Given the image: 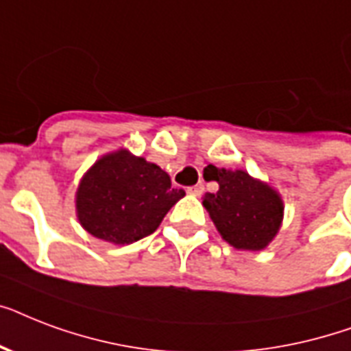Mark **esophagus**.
Masks as SVG:
<instances>
[{"label":"esophagus","mask_w":351,"mask_h":351,"mask_svg":"<svg viewBox=\"0 0 351 351\" xmlns=\"http://www.w3.org/2000/svg\"><path fill=\"white\" fill-rule=\"evenodd\" d=\"M187 191L191 193V195H195V197H200V195H202V193H204V184H197V186L189 187Z\"/></svg>","instance_id":"obj_1"}]
</instances>
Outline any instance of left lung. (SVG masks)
<instances>
[{
	"instance_id": "obj_1",
	"label": "left lung",
	"mask_w": 351,
	"mask_h": 351,
	"mask_svg": "<svg viewBox=\"0 0 351 351\" xmlns=\"http://www.w3.org/2000/svg\"><path fill=\"white\" fill-rule=\"evenodd\" d=\"M206 175L219 184V191L206 193L204 206L222 239L237 250H264L282 222L284 206L277 191L245 171L208 165L204 178Z\"/></svg>"
}]
</instances>
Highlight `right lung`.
Wrapping results in <instances>:
<instances>
[{"label":"right lung","mask_w":351,"mask_h":351,"mask_svg":"<svg viewBox=\"0 0 351 351\" xmlns=\"http://www.w3.org/2000/svg\"><path fill=\"white\" fill-rule=\"evenodd\" d=\"M186 193L171 187L156 164L117 151L100 158L80 182L76 211L93 237L131 244L154 233L165 213Z\"/></svg>","instance_id":"obj_1"}]
</instances>
